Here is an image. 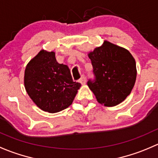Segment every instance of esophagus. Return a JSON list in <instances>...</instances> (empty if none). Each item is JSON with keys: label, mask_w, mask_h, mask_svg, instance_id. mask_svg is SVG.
Listing matches in <instances>:
<instances>
[{"label": "esophagus", "mask_w": 158, "mask_h": 158, "mask_svg": "<svg viewBox=\"0 0 158 158\" xmlns=\"http://www.w3.org/2000/svg\"><path fill=\"white\" fill-rule=\"evenodd\" d=\"M79 82H80L82 85H85V82H86V77H85L84 75H82V76H81L80 79H79Z\"/></svg>", "instance_id": "1"}]
</instances>
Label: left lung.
Returning <instances> with one entry per match:
<instances>
[{
  "mask_svg": "<svg viewBox=\"0 0 158 158\" xmlns=\"http://www.w3.org/2000/svg\"><path fill=\"white\" fill-rule=\"evenodd\" d=\"M95 79L87 85L98 103L107 107L120 104L131 93L137 76L136 63L128 49L104 41L89 53Z\"/></svg>",
  "mask_w": 158,
  "mask_h": 158,
  "instance_id": "8db88e82",
  "label": "left lung"
}]
</instances>
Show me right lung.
<instances>
[{"instance_id": "add662e5", "label": "right lung", "mask_w": 158, "mask_h": 158, "mask_svg": "<svg viewBox=\"0 0 158 158\" xmlns=\"http://www.w3.org/2000/svg\"><path fill=\"white\" fill-rule=\"evenodd\" d=\"M24 86L40 109L56 113L73 103L81 84L73 82L66 65L57 63L55 52L42 49L27 65Z\"/></svg>"}]
</instances>
